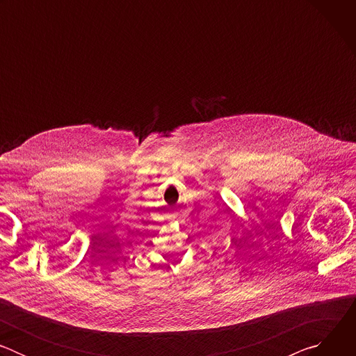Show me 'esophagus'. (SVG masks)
Segmentation results:
<instances>
[{"instance_id":"34e87169","label":"esophagus","mask_w":356,"mask_h":356,"mask_svg":"<svg viewBox=\"0 0 356 356\" xmlns=\"http://www.w3.org/2000/svg\"><path fill=\"white\" fill-rule=\"evenodd\" d=\"M172 217H173V218H179V214L175 213V214H172Z\"/></svg>"}]
</instances>
